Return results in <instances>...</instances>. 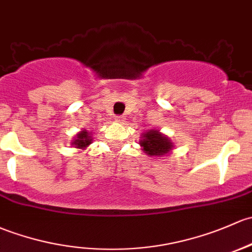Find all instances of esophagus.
Instances as JSON below:
<instances>
[{"instance_id": "obj_1", "label": "esophagus", "mask_w": 252, "mask_h": 252, "mask_svg": "<svg viewBox=\"0 0 252 252\" xmlns=\"http://www.w3.org/2000/svg\"><path fill=\"white\" fill-rule=\"evenodd\" d=\"M115 119L117 122H123L124 121V116H116Z\"/></svg>"}]
</instances>
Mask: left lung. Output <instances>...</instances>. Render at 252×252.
<instances>
[{
	"label": "left lung",
	"instance_id": "8db88e82",
	"mask_svg": "<svg viewBox=\"0 0 252 252\" xmlns=\"http://www.w3.org/2000/svg\"><path fill=\"white\" fill-rule=\"evenodd\" d=\"M142 150L150 157H161L164 155H169L173 150V142L165 135L160 134L159 130H148L142 135L140 140Z\"/></svg>",
	"mask_w": 252,
	"mask_h": 252
}]
</instances>
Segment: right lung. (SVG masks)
Segmentation results:
<instances>
[{
	"instance_id": "1",
	"label": "right lung",
	"mask_w": 252,
	"mask_h": 252,
	"mask_svg": "<svg viewBox=\"0 0 252 252\" xmlns=\"http://www.w3.org/2000/svg\"><path fill=\"white\" fill-rule=\"evenodd\" d=\"M92 136L91 133L87 130H82L76 135V139L73 140L72 145H75L77 148H86L92 144Z\"/></svg>"
}]
</instances>
